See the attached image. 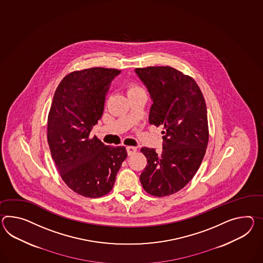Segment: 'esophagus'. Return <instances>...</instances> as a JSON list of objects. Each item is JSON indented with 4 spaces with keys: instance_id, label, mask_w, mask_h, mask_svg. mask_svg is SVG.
<instances>
[{
    "instance_id": "obj_1",
    "label": "esophagus",
    "mask_w": 263,
    "mask_h": 263,
    "mask_svg": "<svg viewBox=\"0 0 263 263\" xmlns=\"http://www.w3.org/2000/svg\"><path fill=\"white\" fill-rule=\"evenodd\" d=\"M126 150H127V154H128V156H131V155H133L134 153H136V151H137V147H135V146H127V147H126Z\"/></svg>"
}]
</instances>
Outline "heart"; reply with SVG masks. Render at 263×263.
Listing matches in <instances>:
<instances>
[{"label": "heart", "instance_id": "obj_1", "mask_svg": "<svg viewBox=\"0 0 263 263\" xmlns=\"http://www.w3.org/2000/svg\"><path fill=\"white\" fill-rule=\"evenodd\" d=\"M126 90H127V95L128 97L133 96L136 94H139V93H142L144 92L143 88L141 87V85L137 83H129L126 86Z\"/></svg>", "mask_w": 263, "mask_h": 263}]
</instances>
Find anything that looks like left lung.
<instances>
[{"label":"left lung","mask_w":263,"mask_h":263,"mask_svg":"<svg viewBox=\"0 0 263 263\" xmlns=\"http://www.w3.org/2000/svg\"><path fill=\"white\" fill-rule=\"evenodd\" d=\"M153 104L149 122L163 127L160 153L142 147L147 165L140 176L150 195L165 197L178 192L193 179L203 160L209 140L207 109L193 78L171 66L136 68Z\"/></svg>","instance_id":"left-lung-1"}]
</instances>
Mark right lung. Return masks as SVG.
Masks as SVG:
<instances>
[{"mask_svg":"<svg viewBox=\"0 0 263 263\" xmlns=\"http://www.w3.org/2000/svg\"><path fill=\"white\" fill-rule=\"evenodd\" d=\"M121 71L93 67L73 71L59 84L47 119L52 159L64 183L81 196L107 195L127 157L124 146L104 145L90 132L102 118L105 97Z\"/></svg>","mask_w":263,"mask_h":263,"instance_id":"right-lung-1","label":"right lung"}]
</instances>
